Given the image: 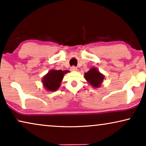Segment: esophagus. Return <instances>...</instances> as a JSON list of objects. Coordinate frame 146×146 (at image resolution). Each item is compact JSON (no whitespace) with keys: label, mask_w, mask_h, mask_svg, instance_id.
Segmentation results:
<instances>
[{"label":"esophagus","mask_w":146,"mask_h":146,"mask_svg":"<svg viewBox=\"0 0 146 146\" xmlns=\"http://www.w3.org/2000/svg\"><path fill=\"white\" fill-rule=\"evenodd\" d=\"M70 70L72 71H76L77 70V68L75 66H72L70 67Z\"/></svg>","instance_id":"esophagus-1"}]
</instances>
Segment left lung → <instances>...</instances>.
Returning a JSON list of instances; mask_svg holds the SVG:
<instances>
[{
	"mask_svg": "<svg viewBox=\"0 0 146 146\" xmlns=\"http://www.w3.org/2000/svg\"><path fill=\"white\" fill-rule=\"evenodd\" d=\"M85 79L94 88L100 86L104 78L103 74L98 72L96 68H92L88 72L84 74Z\"/></svg>",
	"mask_w": 146,
	"mask_h": 146,
	"instance_id": "8db88e82",
	"label": "left lung"
}]
</instances>
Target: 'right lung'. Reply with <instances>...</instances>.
I'll return each instance as SVG.
<instances>
[{"label":"right lung","instance_id":"right-lung-1","mask_svg":"<svg viewBox=\"0 0 146 146\" xmlns=\"http://www.w3.org/2000/svg\"><path fill=\"white\" fill-rule=\"evenodd\" d=\"M68 72V70L62 71L61 70H50L43 78L42 83L44 86L47 90L52 92L56 91L60 87L64 78V74Z\"/></svg>","mask_w":146,"mask_h":146}]
</instances>
